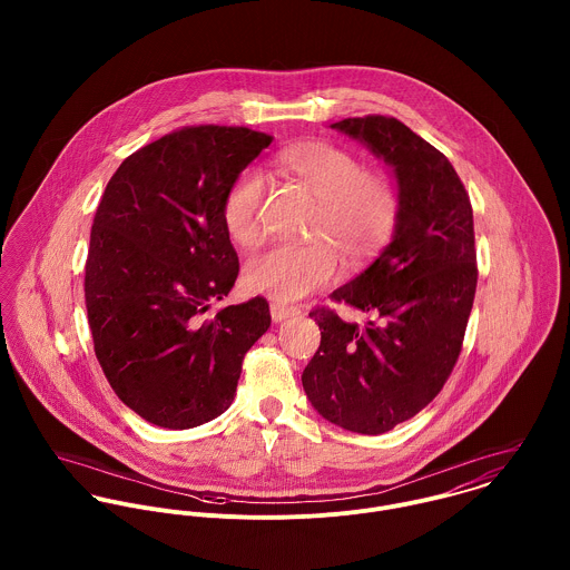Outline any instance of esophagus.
Listing matches in <instances>:
<instances>
[{"mask_svg": "<svg viewBox=\"0 0 570 570\" xmlns=\"http://www.w3.org/2000/svg\"><path fill=\"white\" fill-rule=\"evenodd\" d=\"M269 314H272V321L274 323H283L287 318H294L301 314L298 307H287V305H281V303H272L269 305Z\"/></svg>", "mask_w": 570, "mask_h": 570, "instance_id": "34e87169", "label": "esophagus"}]
</instances>
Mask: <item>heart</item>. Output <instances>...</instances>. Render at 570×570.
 Here are the masks:
<instances>
[{
    "mask_svg": "<svg viewBox=\"0 0 570 570\" xmlns=\"http://www.w3.org/2000/svg\"><path fill=\"white\" fill-rule=\"evenodd\" d=\"M278 166L314 199L318 213L305 245H269L245 263V285L276 303L298 301L328 285L337 274V252L351 263L377 254L391 242L400 217V190L377 170H364L357 156L325 140L298 142L278 156ZM263 175L244 170L224 197V226L233 242L252 245L261 237ZM328 238L333 245H328Z\"/></svg>",
    "mask_w": 570,
    "mask_h": 570,
    "instance_id": "1",
    "label": "heart"
}]
</instances>
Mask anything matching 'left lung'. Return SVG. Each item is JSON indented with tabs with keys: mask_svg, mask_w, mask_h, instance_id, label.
<instances>
[{
	"mask_svg": "<svg viewBox=\"0 0 570 570\" xmlns=\"http://www.w3.org/2000/svg\"><path fill=\"white\" fill-rule=\"evenodd\" d=\"M331 129L384 160L402 204L391 244L331 294L373 321L312 312L321 348L303 389L326 421L384 434L428 406L459 360L479 276L474 215L454 166L397 118H346Z\"/></svg>",
	"mask_w": 570,
	"mask_h": 570,
	"instance_id": "1",
	"label": "left lung"
}]
</instances>
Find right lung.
Here are the masks:
<instances>
[{"label":"right lung","instance_id":"right-lung-1","mask_svg":"<svg viewBox=\"0 0 570 570\" xmlns=\"http://www.w3.org/2000/svg\"><path fill=\"white\" fill-rule=\"evenodd\" d=\"M269 142L245 127L173 131L120 164L98 204L85 263L94 351L120 402L154 425L226 412L269 328L261 296L206 316L239 274L224 197Z\"/></svg>","mask_w":570,"mask_h":570}]
</instances>
